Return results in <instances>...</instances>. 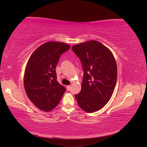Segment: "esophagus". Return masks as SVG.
I'll use <instances>...</instances> for the list:
<instances>
[{"label":"esophagus","instance_id":"34e87169","mask_svg":"<svg viewBox=\"0 0 147 147\" xmlns=\"http://www.w3.org/2000/svg\"><path fill=\"white\" fill-rule=\"evenodd\" d=\"M70 89H71V86H70V85L67 86V90L68 91H70Z\"/></svg>","mask_w":147,"mask_h":147}]
</instances>
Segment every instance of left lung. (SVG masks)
I'll list each match as a JSON object with an SVG mask.
<instances>
[{
    "label": "left lung",
    "mask_w": 147,
    "mask_h": 147,
    "mask_svg": "<svg viewBox=\"0 0 147 147\" xmlns=\"http://www.w3.org/2000/svg\"><path fill=\"white\" fill-rule=\"evenodd\" d=\"M72 51L84 71L82 90L75 95L80 107L88 113L100 110L112 97L117 79V66L109 49L96 40L75 45Z\"/></svg>",
    "instance_id": "obj_1"
}]
</instances>
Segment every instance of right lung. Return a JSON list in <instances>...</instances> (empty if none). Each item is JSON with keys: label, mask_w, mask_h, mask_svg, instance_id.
Instances as JSON below:
<instances>
[{"label": "right lung", "mask_w": 147, "mask_h": 147, "mask_svg": "<svg viewBox=\"0 0 147 147\" xmlns=\"http://www.w3.org/2000/svg\"><path fill=\"white\" fill-rule=\"evenodd\" d=\"M70 45L48 42L38 47L26 64L24 86L30 101L40 110L50 112L59 104L65 88L56 80V67L61 55Z\"/></svg>", "instance_id": "1"}]
</instances>
